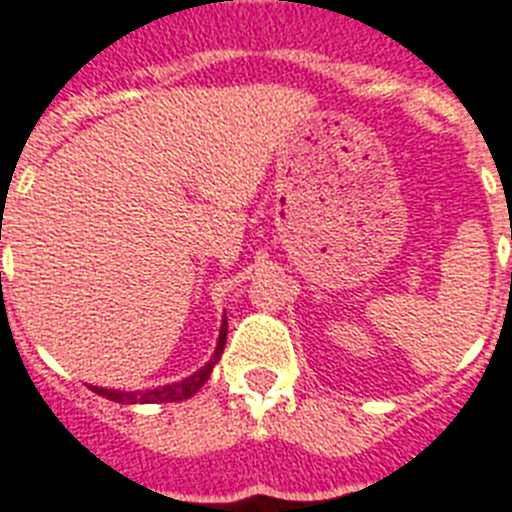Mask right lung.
Wrapping results in <instances>:
<instances>
[{
  "label": "right lung",
  "mask_w": 512,
  "mask_h": 512,
  "mask_svg": "<svg viewBox=\"0 0 512 512\" xmlns=\"http://www.w3.org/2000/svg\"><path fill=\"white\" fill-rule=\"evenodd\" d=\"M227 342V316L222 319V327H219V337H217V348H214V356L209 358L206 366H201L198 371H193L190 377L180 379V382L172 384H162V387H154V390H107V387H96V384H88L96 395L101 398L112 400V403H122V405H135V403H177V400H188L190 395H196L204 382L209 379L211 369H214V363L222 358V350H225Z\"/></svg>",
  "instance_id": "1"
}]
</instances>
